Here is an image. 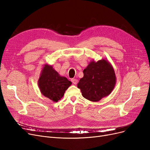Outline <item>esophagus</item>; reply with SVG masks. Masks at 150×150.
I'll return each mask as SVG.
<instances>
[{"mask_svg": "<svg viewBox=\"0 0 150 150\" xmlns=\"http://www.w3.org/2000/svg\"><path fill=\"white\" fill-rule=\"evenodd\" d=\"M71 81H72V82L74 84H76L78 83V80H76V79H74V78H72V79L71 80Z\"/></svg>", "mask_w": 150, "mask_h": 150, "instance_id": "esophagus-1", "label": "esophagus"}]
</instances>
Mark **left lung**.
Segmentation results:
<instances>
[{
    "mask_svg": "<svg viewBox=\"0 0 150 150\" xmlns=\"http://www.w3.org/2000/svg\"><path fill=\"white\" fill-rule=\"evenodd\" d=\"M84 76L77 87L84 98L91 101H98L112 92L116 84L114 69L108 59H93L83 70Z\"/></svg>",
    "mask_w": 150,
    "mask_h": 150,
    "instance_id": "obj_1",
    "label": "left lung"
}]
</instances>
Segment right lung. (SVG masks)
I'll use <instances>...</instances> for the list:
<instances>
[{"label": "right lung", "instance_id": "add662e5", "mask_svg": "<svg viewBox=\"0 0 150 150\" xmlns=\"http://www.w3.org/2000/svg\"><path fill=\"white\" fill-rule=\"evenodd\" d=\"M71 84L72 82L67 78L61 76L52 65H44L38 80V86L44 97L53 102H57Z\"/></svg>", "mask_w": 150, "mask_h": 150}]
</instances>
